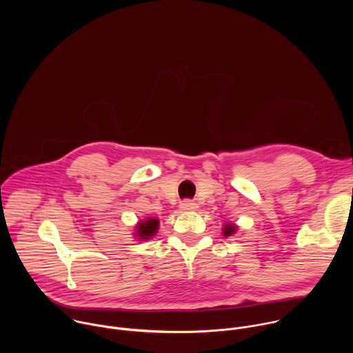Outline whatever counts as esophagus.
Instances as JSON below:
<instances>
[{"label": "esophagus", "mask_w": 353, "mask_h": 353, "mask_svg": "<svg viewBox=\"0 0 353 353\" xmlns=\"http://www.w3.org/2000/svg\"><path fill=\"white\" fill-rule=\"evenodd\" d=\"M196 208H198V205L191 199H184V201H181V203H180V210L181 211H194Z\"/></svg>", "instance_id": "1"}]
</instances>
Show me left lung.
<instances>
[{"mask_svg": "<svg viewBox=\"0 0 353 353\" xmlns=\"http://www.w3.org/2000/svg\"><path fill=\"white\" fill-rule=\"evenodd\" d=\"M237 230V228L233 223H226L223 228V236H232L234 234Z\"/></svg>", "mask_w": 353, "mask_h": 353, "instance_id": "left-lung-1", "label": "left lung"}]
</instances>
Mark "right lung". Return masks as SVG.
I'll return each mask as SVG.
<instances>
[{"instance_id":"obj_1","label":"right lung","mask_w":353,"mask_h":353,"mask_svg":"<svg viewBox=\"0 0 353 353\" xmlns=\"http://www.w3.org/2000/svg\"><path fill=\"white\" fill-rule=\"evenodd\" d=\"M158 229H159V221L157 218H148L146 221H141L137 225L135 236L139 240H149L150 237L155 236Z\"/></svg>"}]
</instances>
